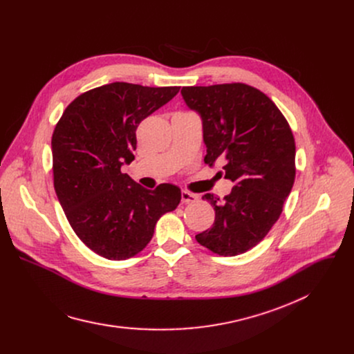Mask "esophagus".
<instances>
[{"label": "esophagus", "mask_w": 354, "mask_h": 354, "mask_svg": "<svg viewBox=\"0 0 354 354\" xmlns=\"http://www.w3.org/2000/svg\"><path fill=\"white\" fill-rule=\"evenodd\" d=\"M198 200V196L194 194V193H190L187 190H183L182 192V203L185 205H192V203H196V201Z\"/></svg>", "instance_id": "1"}]
</instances>
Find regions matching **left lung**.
<instances>
[{
  "instance_id": "left-lung-1",
  "label": "left lung",
  "mask_w": 354,
  "mask_h": 354,
  "mask_svg": "<svg viewBox=\"0 0 354 354\" xmlns=\"http://www.w3.org/2000/svg\"><path fill=\"white\" fill-rule=\"evenodd\" d=\"M186 105L203 120L205 162H224L234 187L214 207L212 228L196 241L220 257L258 245L279 220L295 179V142L288 122L262 91L242 84L183 86Z\"/></svg>"
}]
</instances>
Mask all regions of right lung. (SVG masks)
I'll return each instance as SVG.
<instances>
[{
  "label": "right lung",
  "mask_w": 354,
  "mask_h": 354,
  "mask_svg": "<svg viewBox=\"0 0 354 354\" xmlns=\"http://www.w3.org/2000/svg\"><path fill=\"white\" fill-rule=\"evenodd\" d=\"M180 86L112 82L86 91L66 108L52 137L55 190L77 236L99 257H136L157 221L180 203V189L148 190L122 165L134 160L136 130Z\"/></svg>",
  "instance_id": "obj_1"
}]
</instances>
